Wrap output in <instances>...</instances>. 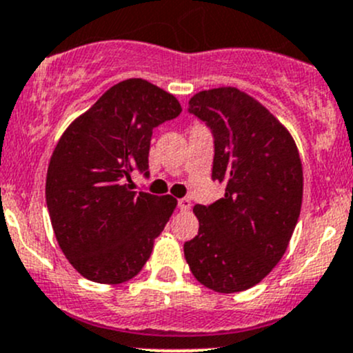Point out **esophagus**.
Wrapping results in <instances>:
<instances>
[{
  "mask_svg": "<svg viewBox=\"0 0 353 353\" xmlns=\"http://www.w3.org/2000/svg\"><path fill=\"white\" fill-rule=\"evenodd\" d=\"M177 208H179L181 212H186V210L191 208V201L188 198L177 199Z\"/></svg>",
  "mask_w": 353,
  "mask_h": 353,
  "instance_id": "1",
  "label": "esophagus"
}]
</instances>
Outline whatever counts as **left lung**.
<instances>
[{"label": "left lung", "mask_w": 353, "mask_h": 353, "mask_svg": "<svg viewBox=\"0 0 353 353\" xmlns=\"http://www.w3.org/2000/svg\"><path fill=\"white\" fill-rule=\"evenodd\" d=\"M188 110L212 131V179L225 184V194L194 206L198 236L184 243V256L205 287L248 290L282 259L297 225L301 157L282 123L237 88L199 92Z\"/></svg>", "instance_id": "1"}]
</instances>
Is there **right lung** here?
Listing matches in <instances>:
<instances>
[{"mask_svg": "<svg viewBox=\"0 0 353 353\" xmlns=\"http://www.w3.org/2000/svg\"><path fill=\"white\" fill-rule=\"evenodd\" d=\"M181 110L174 95L131 78L110 87L56 145L46 201L59 248L85 279L123 283L150 258L177 201L128 183L133 170L148 177L152 133Z\"/></svg>", "mask_w": 353, "mask_h": 353, "instance_id": "add662e5", "label": "right lung"}]
</instances>
